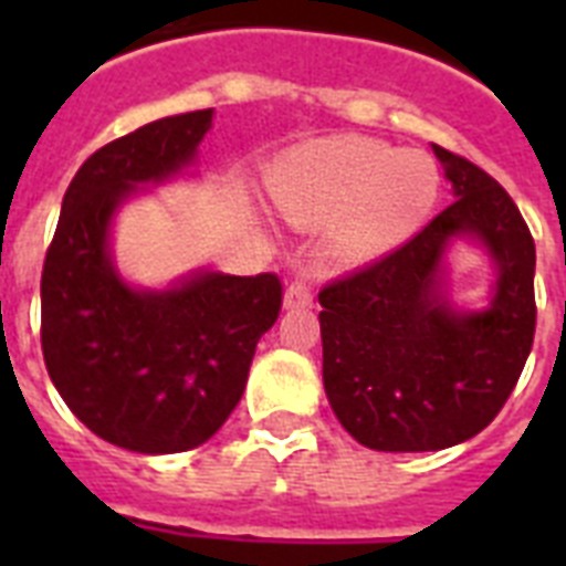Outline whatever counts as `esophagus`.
I'll return each instance as SVG.
<instances>
[{"label": "esophagus", "instance_id": "obj_1", "mask_svg": "<svg viewBox=\"0 0 566 566\" xmlns=\"http://www.w3.org/2000/svg\"><path fill=\"white\" fill-rule=\"evenodd\" d=\"M311 302H314V291H311V284L305 279H293L287 284V291H284V308H308Z\"/></svg>", "mask_w": 566, "mask_h": 566}]
</instances>
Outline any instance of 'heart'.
<instances>
[{"label": "heart", "instance_id": "heart-1", "mask_svg": "<svg viewBox=\"0 0 566 566\" xmlns=\"http://www.w3.org/2000/svg\"><path fill=\"white\" fill-rule=\"evenodd\" d=\"M266 185L284 220L300 229L332 226V255L364 264L420 229L438 202L440 172L429 155L337 135L282 155Z\"/></svg>", "mask_w": 566, "mask_h": 566}]
</instances>
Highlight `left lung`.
<instances>
[{
  "mask_svg": "<svg viewBox=\"0 0 566 566\" xmlns=\"http://www.w3.org/2000/svg\"><path fill=\"white\" fill-rule=\"evenodd\" d=\"M455 202L405 247L319 291L323 385L349 434L378 452H434L491 426L535 340V240L500 181L434 146ZM455 237L494 261L492 305L448 302Z\"/></svg>",
  "mask_w": 566,
  "mask_h": 566,
  "instance_id": "8db88e82",
  "label": "left lung"
}]
</instances>
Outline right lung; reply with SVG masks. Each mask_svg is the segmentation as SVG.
Returning a JSON list of instances; mask_svg holds the SVG:
<instances>
[{
  "label": "right lung",
  "instance_id": "obj_1",
  "mask_svg": "<svg viewBox=\"0 0 566 566\" xmlns=\"http://www.w3.org/2000/svg\"><path fill=\"white\" fill-rule=\"evenodd\" d=\"M211 119L213 108L176 114L96 149L66 188L40 275L52 385L93 434L144 455L185 452L220 431L282 311L273 273L199 270L149 291L111 258L119 205L188 170Z\"/></svg>",
  "mask_w": 566,
  "mask_h": 566
}]
</instances>
